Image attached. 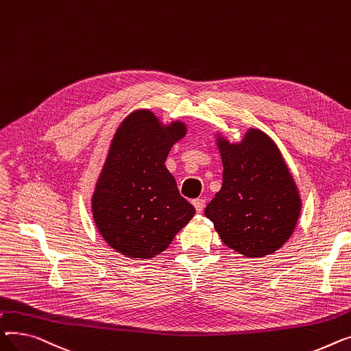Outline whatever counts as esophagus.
Here are the masks:
<instances>
[{
  "mask_svg": "<svg viewBox=\"0 0 351 351\" xmlns=\"http://www.w3.org/2000/svg\"><path fill=\"white\" fill-rule=\"evenodd\" d=\"M193 205H194V207H195L197 213L199 214V213H202V210H204L205 199H202V198H195V199H193Z\"/></svg>",
  "mask_w": 351,
  "mask_h": 351,
  "instance_id": "34e87169",
  "label": "esophagus"
}]
</instances>
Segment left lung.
<instances>
[{
    "label": "left lung",
    "instance_id": "left-lung-1",
    "mask_svg": "<svg viewBox=\"0 0 351 351\" xmlns=\"http://www.w3.org/2000/svg\"><path fill=\"white\" fill-rule=\"evenodd\" d=\"M222 187L204 214L222 242L245 258L272 255L289 241L302 213L296 181L276 146L261 129L241 141L217 132Z\"/></svg>",
    "mask_w": 351,
    "mask_h": 351
}]
</instances>
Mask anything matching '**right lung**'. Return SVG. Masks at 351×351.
I'll return each instance as SVG.
<instances>
[{"label":"right lung","instance_id":"obj_1","mask_svg":"<svg viewBox=\"0 0 351 351\" xmlns=\"http://www.w3.org/2000/svg\"><path fill=\"white\" fill-rule=\"evenodd\" d=\"M185 134L182 120L162 123L150 109L132 112L117 126L90 208L101 238L123 256H157L194 217L195 208L164 166Z\"/></svg>","mask_w":351,"mask_h":351}]
</instances>
